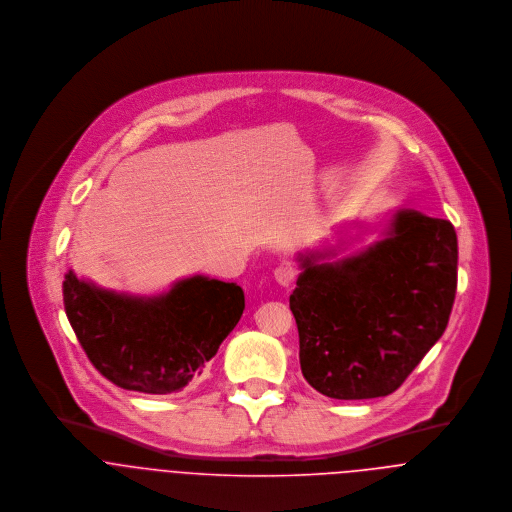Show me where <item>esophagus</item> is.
I'll list each match as a JSON object with an SVG mask.
<instances>
[{
    "mask_svg": "<svg viewBox=\"0 0 512 512\" xmlns=\"http://www.w3.org/2000/svg\"><path fill=\"white\" fill-rule=\"evenodd\" d=\"M274 278H276V282H278L280 286L288 288V286H292L293 280H295V270H293L290 264H280V266L274 270Z\"/></svg>",
    "mask_w": 512,
    "mask_h": 512,
    "instance_id": "34e87169",
    "label": "esophagus"
}]
</instances>
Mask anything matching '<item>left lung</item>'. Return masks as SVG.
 I'll return each instance as SVG.
<instances>
[{
	"mask_svg": "<svg viewBox=\"0 0 512 512\" xmlns=\"http://www.w3.org/2000/svg\"><path fill=\"white\" fill-rule=\"evenodd\" d=\"M301 256L290 295L305 380L337 400L388 396L443 335L457 290L449 220L398 211L386 236L357 256Z\"/></svg>",
	"mask_w": 512,
	"mask_h": 512,
	"instance_id": "1",
	"label": "left lung"
}]
</instances>
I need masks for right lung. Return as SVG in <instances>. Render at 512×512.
Listing matches in <instances>:
<instances>
[{
  "label": "right lung",
  "mask_w": 512,
  "mask_h": 512,
  "mask_svg": "<svg viewBox=\"0 0 512 512\" xmlns=\"http://www.w3.org/2000/svg\"><path fill=\"white\" fill-rule=\"evenodd\" d=\"M65 311L90 363L110 382L144 394H173L193 382L244 311L236 284L193 276L155 297L96 288L73 272Z\"/></svg>",
  "instance_id": "1"
}]
</instances>
